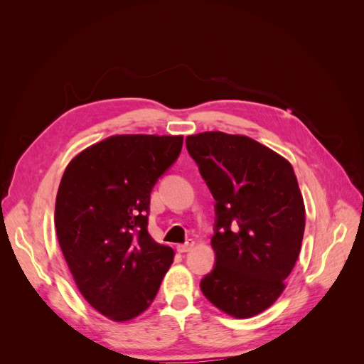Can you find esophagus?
Masks as SVG:
<instances>
[{
	"label": "esophagus",
	"instance_id": "1",
	"mask_svg": "<svg viewBox=\"0 0 364 364\" xmlns=\"http://www.w3.org/2000/svg\"><path fill=\"white\" fill-rule=\"evenodd\" d=\"M193 247H194V241H193V240H188V241H186V243H183V245H178V250H179L181 253L190 252Z\"/></svg>",
	"mask_w": 364,
	"mask_h": 364
}]
</instances>
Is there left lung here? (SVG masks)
Wrapping results in <instances>:
<instances>
[{
    "label": "left lung",
    "mask_w": 364,
    "mask_h": 364,
    "mask_svg": "<svg viewBox=\"0 0 364 364\" xmlns=\"http://www.w3.org/2000/svg\"><path fill=\"white\" fill-rule=\"evenodd\" d=\"M215 205V266L200 290L237 318L269 308L285 289L305 229V206L291 164L252 138L223 132L186 136Z\"/></svg>",
    "instance_id": "obj_1"
}]
</instances>
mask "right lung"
Instances as JSON below:
<instances>
[{
    "mask_svg": "<svg viewBox=\"0 0 364 364\" xmlns=\"http://www.w3.org/2000/svg\"><path fill=\"white\" fill-rule=\"evenodd\" d=\"M183 136L119 135L79 153L56 197L58 240L73 278L117 322L150 306L174 252L149 235L150 194L179 158Z\"/></svg>",
    "mask_w": 364,
    "mask_h": 364,
    "instance_id": "right-lung-1",
    "label": "right lung"
}]
</instances>
